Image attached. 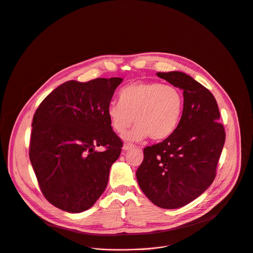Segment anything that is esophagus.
<instances>
[{
  "label": "esophagus",
  "mask_w": 253,
  "mask_h": 253,
  "mask_svg": "<svg viewBox=\"0 0 253 253\" xmlns=\"http://www.w3.org/2000/svg\"><path fill=\"white\" fill-rule=\"evenodd\" d=\"M134 147V144H132V143H125L124 144V146H123V149L125 150V151H126V150H129V149H131V148H133Z\"/></svg>",
  "instance_id": "esophagus-1"
}]
</instances>
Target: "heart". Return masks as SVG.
Returning <instances> with one entry per match:
<instances>
[{"label":"heart","mask_w":253,"mask_h":253,"mask_svg":"<svg viewBox=\"0 0 253 253\" xmlns=\"http://www.w3.org/2000/svg\"><path fill=\"white\" fill-rule=\"evenodd\" d=\"M120 102H112L107 115L112 127L119 133L134 123L136 126L124 135L126 140H140L149 135L154 140L169 137L177 127L184 98L172 84L137 82L120 91Z\"/></svg>","instance_id":"1"}]
</instances>
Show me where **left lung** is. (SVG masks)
I'll return each mask as SVG.
<instances>
[{
    "label": "left lung",
    "instance_id": "1",
    "mask_svg": "<svg viewBox=\"0 0 253 253\" xmlns=\"http://www.w3.org/2000/svg\"><path fill=\"white\" fill-rule=\"evenodd\" d=\"M157 76L183 90V112L168 138L144 147L135 175L151 203L174 210L191 203L214 180L225 132L216 100L207 87L181 72Z\"/></svg>",
    "mask_w": 253,
    "mask_h": 253
}]
</instances>
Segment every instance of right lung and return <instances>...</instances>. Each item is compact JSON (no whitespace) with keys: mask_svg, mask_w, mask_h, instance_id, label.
<instances>
[{"mask_svg":"<svg viewBox=\"0 0 253 253\" xmlns=\"http://www.w3.org/2000/svg\"><path fill=\"white\" fill-rule=\"evenodd\" d=\"M122 78L69 81L37 109L29 156L40 188L56 208L79 213L105 191L123 142L107 115ZM104 146L103 152L96 150Z\"/></svg>","mask_w":253,"mask_h":253,"instance_id":"right-lung-1","label":"right lung"}]
</instances>
